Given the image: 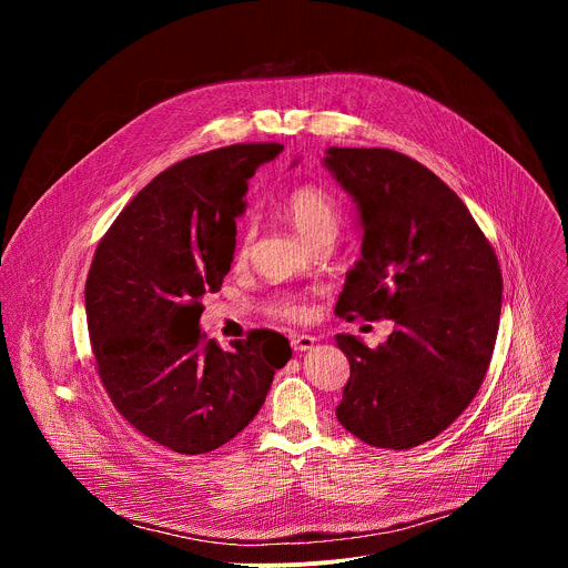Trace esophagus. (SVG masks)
<instances>
[{
	"label": "esophagus",
	"mask_w": 568,
	"mask_h": 568,
	"mask_svg": "<svg viewBox=\"0 0 568 568\" xmlns=\"http://www.w3.org/2000/svg\"><path fill=\"white\" fill-rule=\"evenodd\" d=\"M314 344H316V339H314L312 335H294V337H292V348L298 351V353L310 351Z\"/></svg>",
	"instance_id": "1"
}]
</instances>
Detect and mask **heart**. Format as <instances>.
Returning a JSON list of instances; mask_svg holds the SVG:
<instances>
[{
	"label": "heart",
	"instance_id": "b5f03b06",
	"mask_svg": "<svg viewBox=\"0 0 568 568\" xmlns=\"http://www.w3.org/2000/svg\"><path fill=\"white\" fill-rule=\"evenodd\" d=\"M285 217L292 222V226L298 231V235L307 242L310 247L321 245V242H333L339 231L342 222V209L337 200L318 186H298L294 189L285 204H283ZM252 231L245 229L237 240V258L247 254ZM270 312L278 318L298 321L307 314V305L298 296H276L270 303Z\"/></svg>",
	"mask_w": 568,
	"mask_h": 568
}]
</instances>
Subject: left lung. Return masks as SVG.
I'll list each match as a JSON object with an SVG mask.
<instances>
[{
	"label": "left lung",
	"mask_w": 568,
	"mask_h": 568,
	"mask_svg": "<svg viewBox=\"0 0 568 568\" xmlns=\"http://www.w3.org/2000/svg\"><path fill=\"white\" fill-rule=\"evenodd\" d=\"M323 164L364 229L335 312L395 321L377 348L335 337L351 364L337 420L373 447H418L467 409L488 373L504 292L497 254L460 197L416 159L328 148Z\"/></svg>",
	"instance_id": "left-lung-1"
}]
</instances>
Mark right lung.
Segmentation results:
<instances>
[{
    "label": "right lung",
    "mask_w": 568,
    "mask_h": 568,
    "mask_svg": "<svg viewBox=\"0 0 568 568\" xmlns=\"http://www.w3.org/2000/svg\"><path fill=\"white\" fill-rule=\"evenodd\" d=\"M281 143H235L159 173L101 237L85 310L101 382L116 412L178 454H206L261 412L292 348L252 331L222 351L200 331L202 296L231 270L247 180Z\"/></svg>",
    "instance_id": "right-lung-1"
}]
</instances>
